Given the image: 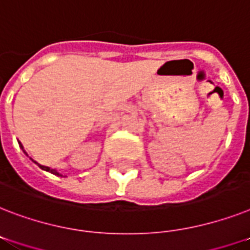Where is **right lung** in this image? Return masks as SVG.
<instances>
[{"label":"right lung","instance_id":"right-lung-1","mask_svg":"<svg viewBox=\"0 0 250 250\" xmlns=\"http://www.w3.org/2000/svg\"><path fill=\"white\" fill-rule=\"evenodd\" d=\"M21 146V145H20ZM21 147H23V146H21ZM24 151V150H23ZM24 153H25V151H24ZM26 154V153H25ZM34 162V160H33ZM34 163H37V162H34ZM38 164V163H37ZM38 166H40V168H42V169H44V171H47V172H51L52 174H56V176H62V174L60 173H58V172L55 171V169H52V168H50V167H46V166H41V164H38Z\"/></svg>","mask_w":250,"mask_h":250}]
</instances>
